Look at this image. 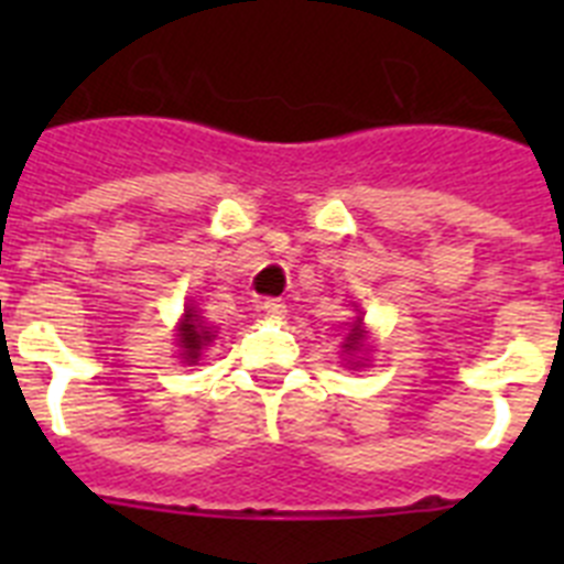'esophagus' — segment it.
I'll list each match as a JSON object with an SVG mask.
<instances>
[{"instance_id":"obj_1","label":"esophagus","mask_w":564,"mask_h":564,"mask_svg":"<svg viewBox=\"0 0 564 564\" xmlns=\"http://www.w3.org/2000/svg\"><path fill=\"white\" fill-rule=\"evenodd\" d=\"M262 311L271 318H282L285 316V302H282V299H265V302H262Z\"/></svg>"}]
</instances>
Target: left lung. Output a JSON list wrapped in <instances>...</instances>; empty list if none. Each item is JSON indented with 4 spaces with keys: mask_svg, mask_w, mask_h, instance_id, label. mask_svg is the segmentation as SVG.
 I'll list each match as a JSON object with an SVG mask.
<instances>
[{
    "mask_svg": "<svg viewBox=\"0 0 564 564\" xmlns=\"http://www.w3.org/2000/svg\"><path fill=\"white\" fill-rule=\"evenodd\" d=\"M364 347V336H361V318H356V325H350L347 336H344V352L347 356H356L358 350ZM358 367V361H352Z\"/></svg>",
    "mask_w": 564,
    "mask_h": 564,
    "instance_id": "left-lung-1",
    "label": "left lung"
}]
</instances>
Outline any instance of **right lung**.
<instances>
[{"mask_svg": "<svg viewBox=\"0 0 564 564\" xmlns=\"http://www.w3.org/2000/svg\"><path fill=\"white\" fill-rule=\"evenodd\" d=\"M208 344H212V327H203L197 311H194V307H186V318H183L181 325V356H186V361L194 364L200 358L203 347H208Z\"/></svg>", "mask_w": 564, "mask_h": 564, "instance_id": "add662e5", "label": "right lung"}]
</instances>
